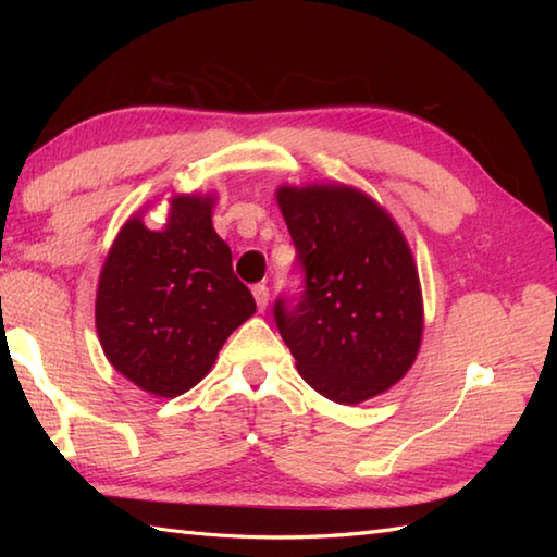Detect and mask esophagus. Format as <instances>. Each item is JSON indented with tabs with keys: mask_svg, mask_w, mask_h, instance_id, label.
<instances>
[{
	"mask_svg": "<svg viewBox=\"0 0 557 557\" xmlns=\"http://www.w3.org/2000/svg\"><path fill=\"white\" fill-rule=\"evenodd\" d=\"M253 299H256V306H258V311H265V306H268V299H270V292H268V287L265 285H253Z\"/></svg>",
	"mask_w": 557,
	"mask_h": 557,
	"instance_id": "obj_1",
	"label": "esophagus"
}]
</instances>
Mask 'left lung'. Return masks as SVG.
<instances>
[{
  "label": "left lung",
  "mask_w": 557,
  "mask_h": 557,
  "mask_svg": "<svg viewBox=\"0 0 557 557\" xmlns=\"http://www.w3.org/2000/svg\"><path fill=\"white\" fill-rule=\"evenodd\" d=\"M304 292L275 323L315 393L359 405L405 377L423 335L419 270L397 222L345 184L280 186Z\"/></svg>",
  "instance_id": "1"
}]
</instances>
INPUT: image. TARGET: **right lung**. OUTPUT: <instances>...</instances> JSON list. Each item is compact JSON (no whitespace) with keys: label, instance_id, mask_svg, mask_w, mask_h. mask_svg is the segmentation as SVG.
Returning a JSON list of instances; mask_svg holds the SVG:
<instances>
[{"label":"right lung","instance_id":"right-lung-1","mask_svg":"<svg viewBox=\"0 0 557 557\" xmlns=\"http://www.w3.org/2000/svg\"><path fill=\"white\" fill-rule=\"evenodd\" d=\"M212 196H174L158 232L134 215L100 272L96 327L104 357L156 397L203 381L227 337L256 313L230 246L212 227Z\"/></svg>","mask_w":557,"mask_h":557}]
</instances>
